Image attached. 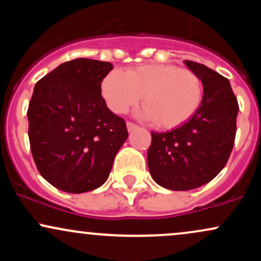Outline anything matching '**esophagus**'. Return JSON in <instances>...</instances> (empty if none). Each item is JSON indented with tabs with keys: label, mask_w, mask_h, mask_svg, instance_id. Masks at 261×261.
Instances as JSON below:
<instances>
[{
	"label": "esophagus",
	"mask_w": 261,
	"mask_h": 261,
	"mask_svg": "<svg viewBox=\"0 0 261 261\" xmlns=\"http://www.w3.org/2000/svg\"><path fill=\"white\" fill-rule=\"evenodd\" d=\"M126 126H127V130H128V133H131V131H134V130H136L137 127V125L136 124H134V122H131V121H127L126 122Z\"/></svg>",
	"instance_id": "34e87169"
}]
</instances>
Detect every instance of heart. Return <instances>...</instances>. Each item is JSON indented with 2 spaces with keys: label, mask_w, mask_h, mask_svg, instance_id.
Segmentation results:
<instances>
[{
  "label": "heart",
  "mask_w": 261,
  "mask_h": 261,
  "mask_svg": "<svg viewBox=\"0 0 261 261\" xmlns=\"http://www.w3.org/2000/svg\"><path fill=\"white\" fill-rule=\"evenodd\" d=\"M101 97L116 114L136 106L142 97V115L161 128H175L190 120L202 103L200 77L172 64H143L125 73L112 70L100 83Z\"/></svg>",
  "instance_id": "1"
}]
</instances>
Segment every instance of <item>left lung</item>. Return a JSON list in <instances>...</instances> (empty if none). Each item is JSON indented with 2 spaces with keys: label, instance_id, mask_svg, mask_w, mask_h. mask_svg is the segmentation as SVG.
<instances>
[{
  "label": "left lung",
  "instance_id": "obj_1",
  "mask_svg": "<svg viewBox=\"0 0 261 261\" xmlns=\"http://www.w3.org/2000/svg\"><path fill=\"white\" fill-rule=\"evenodd\" d=\"M184 62L201 80V106L181 126L168 133H152L147 152L153 180L176 191L201 187L223 169L234 145L239 110L226 77L205 65Z\"/></svg>",
  "mask_w": 261,
  "mask_h": 261
}]
</instances>
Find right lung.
Returning <instances> with one entry per match:
<instances>
[{
	"mask_svg": "<svg viewBox=\"0 0 261 261\" xmlns=\"http://www.w3.org/2000/svg\"><path fill=\"white\" fill-rule=\"evenodd\" d=\"M110 62L74 59L34 87L28 107L31 151L41 176L66 193L103 185L127 139L126 122L108 109L100 83Z\"/></svg>",
	"mask_w": 261,
	"mask_h": 261,
	"instance_id": "1",
	"label": "right lung"
}]
</instances>
